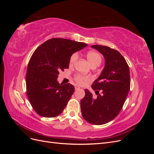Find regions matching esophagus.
I'll return each instance as SVG.
<instances>
[{
	"label": "esophagus",
	"mask_w": 154,
	"mask_h": 154,
	"mask_svg": "<svg viewBox=\"0 0 154 154\" xmlns=\"http://www.w3.org/2000/svg\"><path fill=\"white\" fill-rule=\"evenodd\" d=\"M80 87H78V86H75V90H78V89H79V88H80Z\"/></svg>",
	"instance_id": "esophagus-1"
}]
</instances>
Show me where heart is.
<instances>
[{
	"label": "heart",
	"instance_id": "b5f03b06",
	"mask_svg": "<svg viewBox=\"0 0 154 154\" xmlns=\"http://www.w3.org/2000/svg\"><path fill=\"white\" fill-rule=\"evenodd\" d=\"M78 58V55L77 53L73 54L71 58L69 60V64L71 66H72L76 63L77 60ZM87 58L88 60V62H89L90 65L92 66H99L101 63L102 58L101 55L94 51H90L87 54ZM75 80L77 82L78 84L79 85H83L87 82L89 80V78L88 76H84L80 75V74H78L75 77Z\"/></svg>",
	"mask_w": 154,
	"mask_h": 154
}]
</instances>
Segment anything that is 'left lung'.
Returning <instances> with one entry per match:
<instances>
[{"instance_id": "left-lung-1", "label": "left lung", "mask_w": 154, "mask_h": 154, "mask_svg": "<svg viewBox=\"0 0 154 154\" xmlns=\"http://www.w3.org/2000/svg\"><path fill=\"white\" fill-rule=\"evenodd\" d=\"M104 57L105 63L100 76L93 83L92 89L97 92L96 98L87 89L81 100L83 118L91 124L100 125L108 123L118 115L125 103L130 87V70L119 52L109 47L93 45ZM102 94H99V91Z\"/></svg>"}]
</instances>
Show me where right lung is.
I'll use <instances>...</instances> for the list:
<instances>
[{"mask_svg":"<svg viewBox=\"0 0 154 154\" xmlns=\"http://www.w3.org/2000/svg\"><path fill=\"white\" fill-rule=\"evenodd\" d=\"M87 44L63 38H51L31 56L26 76L27 95L36 112L45 118L60 115L74 92V87L60 84L59 71L68 69L73 53Z\"/></svg>","mask_w":154,"mask_h":154,"instance_id":"1","label":"right lung"}]
</instances>
